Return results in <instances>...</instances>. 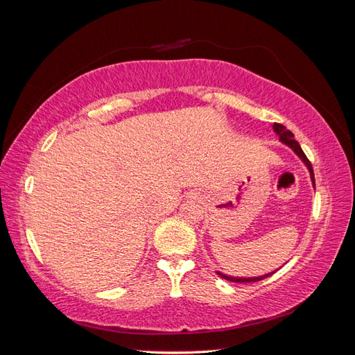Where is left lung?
Wrapping results in <instances>:
<instances>
[{
    "mask_svg": "<svg viewBox=\"0 0 355 355\" xmlns=\"http://www.w3.org/2000/svg\"><path fill=\"white\" fill-rule=\"evenodd\" d=\"M272 128H274V132L278 135V137H280V141H282L284 145H287L288 148H292V149H293V153H295L300 159L304 161V164H305V166L308 167V170H309L311 180H313V185H314V188H315V180H314V170H313V166H311L309 159H308V158H306V155L304 154L302 148H300V145L297 144V141H295L293 133L290 132V130H287V128H286L283 124H278V123H274ZM274 272H275V271H274ZM274 272H270V274H266V275H261V277H249V278L241 277V278H239V277H231V275L222 274V272H219V271H218V274H219L222 278H225V280H228V282H232V283H253V282H261V280H263V278L272 275Z\"/></svg>",
    "mask_w": 355,
    "mask_h": 355,
    "instance_id": "obj_1",
    "label": "left lung"
}]
</instances>
